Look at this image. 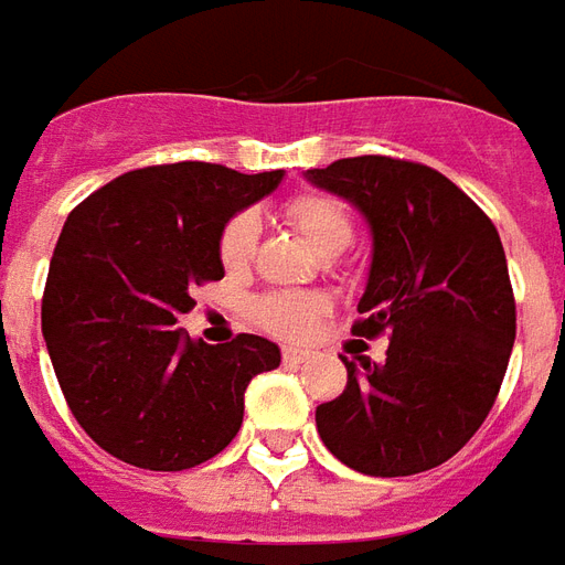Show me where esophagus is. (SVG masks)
I'll list each match as a JSON object with an SVG mask.
<instances>
[{
  "instance_id": "1",
  "label": "esophagus",
  "mask_w": 565,
  "mask_h": 565,
  "mask_svg": "<svg viewBox=\"0 0 565 565\" xmlns=\"http://www.w3.org/2000/svg\"><path fill=\"white\" fill-rule=\"evenodd\" d=\"M281 360L287 366H299V363H306L308 351H299V348H284Z\"/></svg>"
}]
</instances>
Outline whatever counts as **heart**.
Instances as JSON below:
<instances>
[{"mask_svg":"<svg viewBox=\"0 0 565 565\" xmlns=\"http://www.w3.org/2000/svg\"><path fill=\"white\" fill-rule=\"evenodd\" d=\"M284 217L318 247L323 257H335L354 242L351 211L330 193H299L284 202ZM257 247V221L250 214H235L223 226L217 254L226 271H245ZM320 315V302L306 294H269L254 302V318L278 339H302Z\"/></svg>","mask_w":565,"mask_h":565,"instance_id":"heart-1","label":"heart"}]
</instances>
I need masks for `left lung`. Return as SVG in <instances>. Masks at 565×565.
<instances>
[{"mask_svg": "<svg viewBox=\"0 0 565 565\" xmlns=\"http://www.w3.org/2000/svg\"><path fill=\"white\" fill-rule=\"evenodd\" d=\"M372 230L356 335L391 332L384 363H348V387L318 405V433L344 466L399 478L441 466L478 433L518 330L493 221L445 174L393 157L308 169Z\"/></svg>", "mask_w": 565, "mask_h": 565, "instance_id": "8db88e82", "label": "left lung"}]
</instances>
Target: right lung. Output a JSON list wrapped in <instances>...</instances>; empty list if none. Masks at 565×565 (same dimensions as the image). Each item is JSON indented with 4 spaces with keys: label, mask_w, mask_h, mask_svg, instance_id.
<instances>
[{
    "label": "right lung",
    "mask_w": 565,
    "mask_h": 565,
    "mask_svg": "<svg viewBox=\"0 0 565 565\" xmlns=\"http://www.w3.org/2000/svg\"><path fill=\"white\" fill-rule=\"evenodd\" d=\"M217 162L148 166L66 217L44 284L42 332L72 415L117 460L181 472L221 454L254 375L278 369L263 335L193 342L174 323L221 281L223 226L281 184Z\"/></svg>",
    "instance_id": "obj_1"
}]
</instances>
